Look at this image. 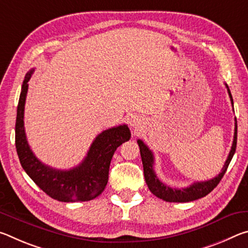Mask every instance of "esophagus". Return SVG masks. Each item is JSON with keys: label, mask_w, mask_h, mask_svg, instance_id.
Returning a JSON list of instances; mask_svg holds the SVG:
<instances>
[{"label": "esophagus", "mask_w": 248, "mask_h": 248, "mask_svg": "<svg viewBox=\"0 0 248 248\" xmlns=\"http://www.w3.org/2000/svg\"><path fill=\"white\" fill-rule=\"evenodd\" d=\"M129 124L134 129H140L142 127V124H143V119H142L140 116H132L131 118H130Z\"/></svg>", "instance_id": "obj_1"}]
</instances>
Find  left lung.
I'll return each instance as SVG.
<instances>
[{
	"mask_svg": "<svg viewBox=\"0 0 248 248\" xmlns=\"http://www.w3.org/2000/svg\"><path fill=\"white\" fill-rule=\"evenodd\" d=\"M225 86L226 89H228L231 103H232V106H233V98L229 90V86L226 85V84ZM236 141H237V124H236V118H235L233 144L221 173L212 179L204 180V182H197L190 185L189 187L177 189V188H171L170 186H167V185L162 183L161 180L157 178V176L155 174L154 169H153L154 155L152 153V151L148 148V145H146L143 141L138 140V144H139L140 154L142 158V164H143L145 183L148 185L150 191L152 192L153 195L156 196L157 198L167 201V202H189V201H194L199 198H202V197H205L215 189V188L217 186V184L220 183L222 177L224 176L225 171L229 167L231 159H232L233 155L235 153V149H236Z\"/></svg>",
	"mask_w": 248,
	"mask_h": 248,
	"instance_id": "obj_1",
	"label": "left lung"
}]
</instances>
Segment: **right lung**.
Instances as JSON below:
<instances>
[{"label": "right lung", "instance_id": "obj_1", "mask_svg": "<svg viewBox=\"0 0 248 248\" xmlns=\"http://www.w3.org/2000/svg\"><path fill=\"white\" fill-rule=\"evenodd\" d=\"M32 72L33 69L25 77L16 117L15 145L20 164L33 183L53 199L62 202L93 200L102 194L108 183L109 165L115 151L131 137L128 125L120 124L99 133L77 167L61 170L45 165L31 150L24 127L25 102Z\"/></svg>", "mask_w": 248, "mask_h": 248}]
</instances>
